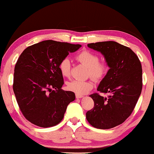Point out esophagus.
<instances>
[{"mask_svg":"<svg viewBox=\"0 0 154 154\" xmlns=\"http://www.w3.org/2000/svg\"><path fill=\"white\" fill-rule=\"evenodd\" d=\"M83 95H78V94H76V98H83Z\"/></svg>","mask_w":154,"mask_h":154,"instance_id":"34e87169","label":"esophagus"}]
</instances>
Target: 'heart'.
Returning <instances> with one entry per match:
<instances>
[{
  "instance_id": "b5f03b06",
  "label": "heart",
  "mask_w": 154,
  "mask_h": 154,
  "mask_svg": "<svg viewBox=\"0 0 154 154\" xmlns=\"http://www.w3.org/2000/svg\"><path fill=\"white\" fill-rule=\"evenodd\" d=\"M76 59L88 69V75L95 80L103 79L108 72V64L104 61H99L97 54L90 51H84L76 56ZM61 75L64 77H69L71 75V63L69 59H63L59 66ZM93 87V82L88 81L73 80L66 85L67 89L78 95H83L89 92Z\"/></svg>"
}]
</instances>
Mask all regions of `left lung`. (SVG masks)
<instances>
[{
  "label": "left lung",
  "mask_w": 154,
  "mask_h": 154,
  "mask_svg": "<svg viewBox=\"0 0 154 154\" xmlns=\"http://www.w3.org/2000/svg\"><path fill=\"white\" fill-rule=\"evenodd\" d=\"M88 46L100 52L109 67L97 88L98 91L109 95L107 98L98 93L90 95L94 107L86 113V119L95 128H113L130 116L140 95L141 63L130 48L116 42H98L88 44Z\"/></svg>",
  "instance_id": "left-lung-1"
}]
</instances>
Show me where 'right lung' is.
<instances>
[{"instance_id":"add662e5","label":"right lung","mask_w":154,"mask_h":154,"mask_svg":"<svg viewBox=\"0 0 154 154\" xmlns=\"http://www.w3.org/2000/svg\"><path fill=\"white\" fill-rule=\"evenodd\" d=\"M79 44L44 40L27 47L15 65L13 90L19 109L31 123L50 128L61 122L75 93L61 89L59 63Z\"/></svg>"}]
</instances>
